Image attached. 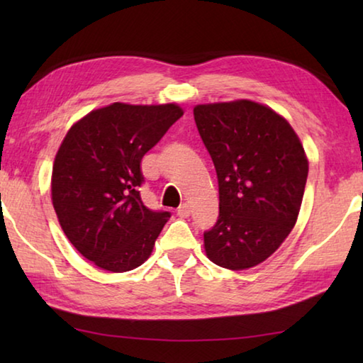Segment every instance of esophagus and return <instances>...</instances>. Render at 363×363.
I'll use <instances>...</instances> for the list:
<instances>
[{
  "instance_id": "obj_1",
  "label": "esophagus",
  "mask_w": 363,
  "mask_h": 363,
  "mask_svg": "<svg viewBox=\"0 0 363 363\" xmlns=\"http://www.w3.org/2000/svg\"><path fill=\"white\" fill-rule=\"evenodd\" d=\"M190 214V205L189 203H182L179 208H177V216L179 218H187Z\"/></svg>"
}]
</instances>
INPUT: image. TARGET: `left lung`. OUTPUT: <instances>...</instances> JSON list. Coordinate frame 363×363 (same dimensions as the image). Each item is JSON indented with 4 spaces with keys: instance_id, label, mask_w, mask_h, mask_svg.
Returning <instances> with one entry per match:
<instances>
[{
    "instance_id": "1",
    "label": "left lung",
    "mask_w": 363,
    "mask_h": 363,
    "mask_svg": "<svg viewBox=\"0 0 363 363\" xmlns=\"http://www.w3.org/2000/svg\"><path fill=\"white\" fill-rule=\"evenodd\" d=\"M194 118L219 187L206 256L230 270L255 267L296 224L309 171L303 145L284 116L257 102L196 106Z\"/></svg>"
}]
</instances>
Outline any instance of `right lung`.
I'll return each instance as SVG.
<instances>
[{
  "mask_svg": "<svg viewBox=\"0 0 363 363\" xmlns=\"http://www.w3.org/2000/svg\"><path fill=\"white\" fill-rule=\"evenodd\" d=\"M184 115L176 104L115 102L73 125L54 160L51 195L60 227L86 259L128 272L150 256L169 211L140 199V162Z\"/></svg>",
  "mask_w": 363,
  "mask_h": 363,
  "instance_id": "1",
  "label": "right lung"
}]
</instances>
